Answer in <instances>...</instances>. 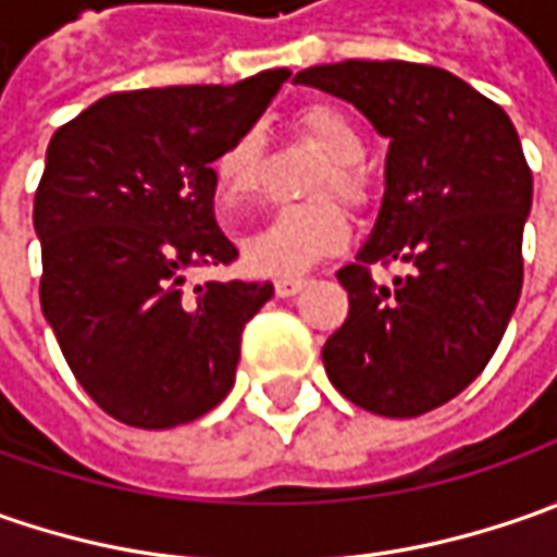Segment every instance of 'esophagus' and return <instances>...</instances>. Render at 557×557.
<instances>
[{
	"instance_id": "obj_1",
	"label": "esophagus",
	"mask_w": 557,
	"mask_h": 557,
	"mask_svg": "<svg viewBox=\"0 0 557 557\" xmlns=\"http://www.w3.org/2000/svg\"><path fill=\"white\" fill-rule=\"evenodd\" d=\"M307 285H310L307 278H278L275 282V294L278 297H294V294H300Z\"/></svg>"
}]
</instances>
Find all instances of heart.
<instances>
[{
	"mask_svg": "<svg viewBox=\"0 0 557 557\" xmlns=\"http://www.w3.org/2000/svg\"><path fill=\"white\" fill-rule=\"evenodd\" d=\"M297 129L310 136L329 163L319 170L312 195L319 201L297 203L278 210L263 228H257L245 242L247 267L260 275H297L307 272L322 257H332L350 242L347 210L325 195L341 201H366V180L359 161L366 158V136L344 108L337 104H307L297 114ZM267 170V139L257 126L242 129L213 161V180L223 201L253 198L263 185Z\"/></svg>",
	"mask_w": 557,
	"mask_h": 557,
	"instance_id": "obj_1",
	"label": "heart"
}]
</instances>
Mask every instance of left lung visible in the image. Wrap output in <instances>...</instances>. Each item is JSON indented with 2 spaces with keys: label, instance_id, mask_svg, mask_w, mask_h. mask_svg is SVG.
Instances as JSON below:
<instances>
[{
  "label": "left lung",
  "instance_id": "obj_1",
  "mask_svg": "<svg viewBox=\"0 0 557 557\" xmlns=\"http://www.w3.org/2000/svg\"><path fill=\"white\" fill-rule=\"evenodd\" d=\"M294 79L391 139L372 235L337 272L350 312L322 347L325 372L359 409L424 416L486 369L518 307L533 203L521 139L496 101L431 64L341 61ZM372 262L410 275L377 286Z\"/></svg>",
  "mask_w": 557,
  "mask_h": 557
}]
</instances>
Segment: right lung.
Returning <instances> with one entry per match:
<instances>
[{
  "mask_svg": "<svg viewBox=\"0 0 557 557\" xmlns=\"http://www.w3.org/2000/svg\"><path fill=\"white\" fill-rule=\"evenodd\" d=\"M288 76L114 92L49 141L33 201L39 304L83 391L123 424H188L235 384L242 332L272 285L185 294V272L238 257L213 216L210 163Z\"/></svg>",
  "mask_w": 557,
  "mask_h": 557,
  "instance_id": "right-lung-1",
  "label": "right lung"
}]
</instances>
